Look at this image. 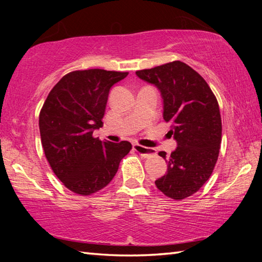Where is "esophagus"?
I'll return each instance as SVG.
<instances>
[{
    "mask_svg": "<svg viewBox=\"0 0 262 262\" xmlns=\"http://www.w3.org/2000/svg\"><path fill=\"white\" fill-rule=\"evenodd\" d=\"M133 148H134L136 152H139L141 156H143L144 158H148V157L152 156V155L156 154V149L143 147V145H140V144H134V145H133Z\"/></svg>",
    "mask_w": 262,
    "mask_h": 262,
    "instance_id": "obj_1",
    "label": "esophagus"
}]
</instances>
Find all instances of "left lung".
Returning a JSON list of instances; mask_svg holds the SVG:
<instances>
[{
    "label": "left lung",
    "mask_w": 262,
    "mask_h": 262,
    "mask_svg": "<svg viewBox=\"0 0 262 262\" xmlns=\"http://www.w3.org/2000/svg\"><path fill=\"white\" fill-rule=\"evenodd\" d=\"M136 75L161 92L163 118L172 123L170 133L178 145L168 157L165 151L158 154L166 161L167 172L155 184L166 196L183 200L205 185L219 158V103L201 75L181 61L137 70Z\"/></svg>",
    "instance_id": "1"
}]
</instances>
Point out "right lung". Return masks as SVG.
I'll return each instance as SVG.
<instances>
[{
	"mask_svg": "<svg viewBox=\"0 0 262 262\" xmlns=\"http://www.w3.org/2000/svg\"><path fill=\"white\" fill-rule=\"evenodd\" d=\"M127 75L104 69L72 72L55 84L42 105L39 129L45 156L74 193L91 195L107 186L130 151L128 141L113 143L92 136L103 126L111 88Z\"/></svg>",
	"mask_w": 262,
	"mask_h": 262,
	"instance_id": "add662e5",
	"label": "right lung"
}]
</instances>
